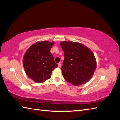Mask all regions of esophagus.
Here are the masks:
<instances>
[{
    "mask_svg": "<svg viewBox=\"0 0 120 120\" xmlns=\"http://www.w3.org/2000/svg\"><path fill=\"white\" fill-rule=\"evenodd\" d=\"M61 63H58V67H59V68H60V67H61Z\"/></svg>",
    "mask_w": 120,
    "mask_h": 120,
    "instance_id": "34e87169",
    "label": "esophagus"
}]
</instances>
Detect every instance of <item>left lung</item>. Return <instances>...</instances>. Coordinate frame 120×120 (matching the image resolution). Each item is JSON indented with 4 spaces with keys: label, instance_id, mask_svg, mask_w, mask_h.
I'll return each mask as SVG.
<instances>
[{
    "label": "left lung",
    "instance_id": "obj_1",
    "mask_svg": "<svg viewBox=\"0 0 120 120\" xmlns=\"http://www.w3.org/2000/svg\"><path fill=\"white\" fill-rule=\"evenodd\" d=\"M64 55L61 68L64 79L74 86H79L91 79L96 68V60L91 50L79 42L60 43Z\"/></svg>",
    "mask_w": 120,
    "mask_h": 120
}]
</instances>
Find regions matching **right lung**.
Returning <instances> with one entry per match:
<instances>
[{
    "instance_id": "add662e5",
    "label": "right lung",
    "mask_w": 120,
    "mask_h": 120,
    "mask_svg": "<svg viewBox=\"0 0 120 120\" xmlns=\"http://www.w3.org/2000/svg\"><path fill=\"white\" fill-rule=\"evenodd\" d=\"M53 42L42 41L34 43L27 50L23 65L28 77L37 83H42L51 77L52 71L58 67L50 49Z\"/></svg>"
}]
</instances>
